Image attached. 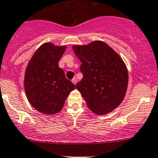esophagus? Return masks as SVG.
<instances>
[{
    "label": "esophagus",
    "instance_id": "1",
    "mask_svg": "<svg viewBox=\"0 0 158 158\" xmlns=\"http://www.w3.org/2000/svg\"><path fill=\"white\" fill-rule=\"evenodd\" d=\"M72 82H73V84H75V85H76V84L77 83V79H76V78H73V79H72Z\"/></svg>",
    "mask_w": 158,
    "mask_h": 158
}]
</instances>
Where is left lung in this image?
<instances>
[{"mask_svg":"<svg viewBox=\"0 0 158 158\" xmlns=\"http://www.w3.org/2000/svg\"><path fill=\"white\" fill-rule=\"evenodd\" d=\"M81 61L83 78L76 89L87 106L97 114H106L118 107L125 98L128 83L126 66L120 56L102 41L74 46Z\"/></svg>","mask_w":158,"mask_h":158,"instance_id":"left-lung-1","label":"left lung"}]
</instances>
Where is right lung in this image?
Masks as SVG:
<instances>
[{"mask_svg": "<svg viewBox=\"0 0 158 158\" xmlns=\"http://www.w3.org/2000/svg\"><path fill=\"white\" fill-rule=\"evenodd\" d=\"M66 47L44 44L33 54L25 73L24 88L31 106L40 112L56 114L63 107L74 84L67 79L59 61Z\"/></svg>", "mask_w": 158, "mask_h": 158, "instance_id": "1", "label": "right lung"}]
</instances>
